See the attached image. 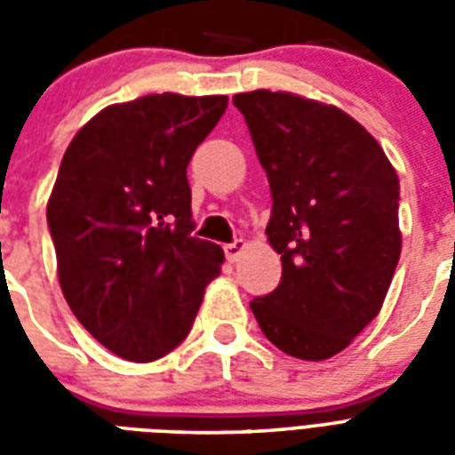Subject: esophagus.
<instances>
[{
	"mask_svg": "<svg viewBox=\"0 0 455 455\" xmlns=\"http://www.w3.org/2000/svg\"><path fill=\"white\" fill-rule=\"evenodd\" d=\"M243 250H245V241H243V238H238V241L224 245V255H227L228 262H235V259L241 257Z\"/></svg>",
	"mask_w": 455,
	"mask_h": 455,
	"instance_id": "esophagus-1",
	"label": "esophagus"
}]
</instances>
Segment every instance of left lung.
Wrapping results in <instances>:
<instances>
[{
	"mask_svg": "<svg viewBox=\"0 0 455 455\" xmlns=\"http://www.w3.org/2000/svg\"><path fill=\"white\" fill-rule=\"evenodd\" d=\"M271 186L267 235L283 274L250 309L269 342L304 361L342 352L395 276L399 179L380 144L335 106L285 92L235 94Z\"/></svg>",
	"mask_w": 455,
	"mask_h": 455,
	"instance_id": "obj_1",
	"label": "left lung"
}]
</instances>
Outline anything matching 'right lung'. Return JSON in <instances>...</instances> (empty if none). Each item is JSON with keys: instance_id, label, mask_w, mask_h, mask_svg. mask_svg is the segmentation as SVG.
I'll list each match as a JSON object with an SVG mask.
<instances>
[{"instance_id": "obj_1", "label": "right lung", "mask_w": 455, "mask_h": 455, "mask_svg": "<svg viewBox=\"0 0 455 455\" xmlns=\"http://www.w3.org/2000/svg\"><path fill=\"white\" fill-rule=\"evenodd\" d=\"M227 96L151 94L103 108L60 160L46 205L59 281L117 356L156 361L184 342L224 252L191 235L186 167Z\"/></svg>"}]
</instances>
